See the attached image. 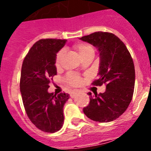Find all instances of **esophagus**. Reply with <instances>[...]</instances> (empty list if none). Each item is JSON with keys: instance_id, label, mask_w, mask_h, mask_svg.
Masks as SVG:
<instances>
[{"instance_id": "esophagus-1", "label": "esophagus", "mask_w": 151, "mask_h": 151, "mask_svg": "<svg viewBox=\"0 0 151 151\" xmlns=\"http://www.w3.org/2000/svg\"><path fill=\"white\" fill-rule=\"evenodd\" d=\"M77 93H78V92L76 91H72L71 93H70V97H71L72 98H73V97H75V96L76 95Z\"/></svg>"}]
</instances>
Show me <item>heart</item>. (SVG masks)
<instances>
[{
    "label": "heart",
    "mask_w": 151,
    "mask_h": 151,
    "mask_svg": "<svg viewBox=\"0 0 151 151\" xmlns=\"http://www.w3.org/2000/svg\"><path fill=\"white\" fill-rule=\"evenodd\" d=\"M75 48L78 52V55L80 57H82L85 55H88V54H94V50L92 48V47L91 45H88V44H78L75 46ZM63 54V51L60 50V51L57 54V57H56V64L59 65L60 61L61 60V57H62ZM67 81L73 85H79L81 82H82V80L78 76L75 74H69L67 76Z\"/></svg>",
    "instance_id": "b5f03b06"
}]
</instances>
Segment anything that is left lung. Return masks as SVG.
<instances>
[{"instance_id": "1", "label": "left lung", "mask_w": 151, "mask_h": 151, "mask_svg": "<svg viewBox=\"0 0 151 151\" xmlns=\"http://www.w3.org/2000/svg\"><path fill=\"white\" fill-rule=\"evenodd\" d=\"M80 40L95 47L100 57L98 78L94 85L104 84V93L89 92L90 103L83 109L91 120L109 122L119 118L127 110L134 93L135 72L132 58L125 44L109 32L92 33Z\"/></svg>"}]
</instances>
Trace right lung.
I'll use <instances>...</instances> for the list:
<instances>
[{
	"label": "right lung",
	"mask_w": 151,
	"mask_h": 151,
	"mask_svg": "<svg viewBox=\"0 0 151 151\" xmlns=\"http://www.w3.org/2000/svg\"><path fill=\"white\" fill-rule=\"evenodd\" d=\"M66 43V40H39L22 63L20 92L24 107L31 122L45 132H56L63 125V106L69 94L49 93L48 88L57 73V54Z\"/></svg>",
	"instance_id": "right-lung-1"
}]
</instances>
